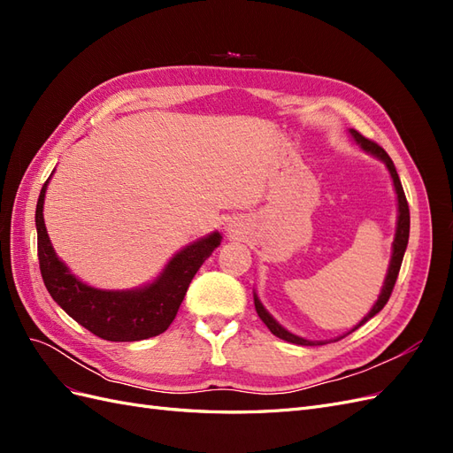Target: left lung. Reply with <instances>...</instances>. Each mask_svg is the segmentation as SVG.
Wrapping results in <instances>:
<instances>
[{"mask_svg":"<svg viewBox=\"0 0 453 453\" xmlns=\"http://www.w3.org/2000/svg\"><path fill=\"white\" fill-rule=\"evenodd\" d=\"M351 132V135H353V140L357 142L365 150H368V153H372L374 157H378L380 160H383L386 162V166H388V170H389V173H391V180H393V185H395V190H396V200H399V223H396V234H395V242H393V255H391V263H389V270H388V278H386V281H383V289H381V293H380V296H378V303L372 306V310L368 311V315L366 318L355 326V328H359L361 325H365L370 318H374V315L388 304V300H389V296H391V293H393V287H395V283H396V278H399V270H401V265H403V257H404V251H406V245H408V236H410V210H408V202H406V196H404V190H403V185H401V180H399V173H396V170H395V164H393V160L389 158V155L386 153V150H383L376 142H372V140H368V138H365L363 134H359L357 130H349ZM255 310H257V313H258V318L263 319V323L270 328V333L273 334V336H278V338H281V340H285V342H291V344H298V346H321V344H325V342H310V340H304V338H300V336H296V334H293V333H289V331H285V328L272 318V315L265 310V306L260 304V300L257 298V295H255ZM355 328H351L349 333H353ZM348 333V334H349ZM348 334H344V336H348ZM344 336H340V338H344ZM338 338V340H340ZM336 342V340H334Z\"/></svg>","mask_w":453,"mask_h":453,"instance_id":"1","label":"left lung"}]
</instances>
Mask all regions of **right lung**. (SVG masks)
Instances as JSON below:
<instances>
[{
	"instance_id": "obj_1",
	"label": "right lung",
	"mask_w": 453,
	"mask_h": 453,
	"mask_svg": "<svg viewBox=\"0 0 453 453\" xmlns=\"http://www.w3.org/2000/svg\"><path fill=\"white\" fill-rule=\"evenodd\" d=\"M49 180L39 193L35 226L39 270L54 303L87 331L104 340L135 342L166 331L175 319L195 273L221 243V234L213 232L211 236L187 245L170 260L153 283L142 289H94L79 281L52 250L43 221V202Z\"/></svg>"
}]
</instances>
